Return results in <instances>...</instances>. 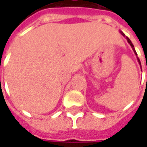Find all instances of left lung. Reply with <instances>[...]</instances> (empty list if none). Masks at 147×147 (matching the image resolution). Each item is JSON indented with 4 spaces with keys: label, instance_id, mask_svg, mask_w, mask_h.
I'll list each match as a JSON object with an SVG mask.
<instances>
[{
    "label": "left lung",
    "instance_id": "obj_1",
    "mask_svg": "<svg viewBox=\"0 0 147 147\" xmlns=\"http://www.w3.org/2000/svg\"><path fill=\"white\" fill-rule=\"evenodd\" d=\"M120 34H122V35H123V37H125V38H126V39H127V42H128V43H129V44H130V45L131 46V48H132L133 51H134V53H135V54H136V56H137V53H136V49H135V48H134V45H133V44H132V43H131V40H130V39L128 38L127 37L125 36V34H123V32H122V31H120ZM137 60H138V61H139V65L141 66V62H140V61H139V58H138V57H137Z\"/></svg>",
    "mask_w": 147,
    "mask_h": 147
}]
</instances>
